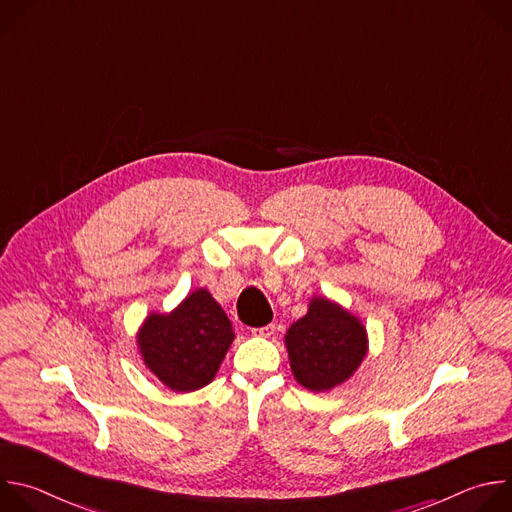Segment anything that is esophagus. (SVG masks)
Returning <instances> with one entry per match:
<instances>
[{"label":"esophagus","instance_id":"esophagus-1","mask_svg":"<svg viewBox=\"0 0 512 512\" xmlns=\"http://www.w3.org/2000/svg\"><path fill=\"white\" fill-rule=\"evenodd\" d=\"M273 332H275V324H267V326H261V328H253V334H255V336H261V338H269Z\"/></svg>","mask_w":512,"mask_h":512}]
</instances>
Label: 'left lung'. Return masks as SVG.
<instances>
[{
  "label": "left lung",
  "instance_id": "8db88e82",
  "mask_svg": "<svg viewBox=\"0 0 512 512\" xmlns=\"http://www.w3.org/2000/svg\"><path fill=\"white\" fill-rule=\"evenodd\" d=\"M289 367L296 381L318 393L344 383L369 348L362 322L342 306L312 298L308 314L285 334Z\"/></svg>",
  "mask_w": 512,
  "mask_h": 512
}]
</instances>
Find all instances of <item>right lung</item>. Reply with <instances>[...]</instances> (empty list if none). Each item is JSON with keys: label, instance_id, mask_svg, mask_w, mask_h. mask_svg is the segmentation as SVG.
Here are the masks:
<instances>
[{"label": "right lung", "instance_id": "1", "mask_svg": "<svg viewBox=\"0 0 512 512\" xmlns=\"http://www.w3.org/2000/svg\"><path fill=\"white\" fill-rule=\"evenodd\" d=\"M235 338L233 324L206 289L170 314H150L139 328L141 358L166 387L190 393L208 385Z\"/></svg>", "mask_w": 512, "mask_h": 512}]
</instances>
